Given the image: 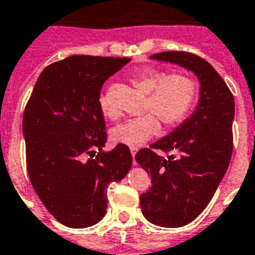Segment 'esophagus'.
Returning a JSON list of instances; mask_svg holds the SVG:
<instances>
[{"instance_id": "obj_1", "label": "esophagus", "mask_w": 255, "mask_h": 255, "mask_svg": "<svg viewBox=\"0 0 255 255\" xmlns=\"http://www.w3.org/2000/svg\"><path fill=\"white\" fill-rule=\"evenodd\" d=\"M136 151H138V149H136V147H131V154H132V158H135ZM133 164H135V162H133Z\"/></svg>"}]
</instances>
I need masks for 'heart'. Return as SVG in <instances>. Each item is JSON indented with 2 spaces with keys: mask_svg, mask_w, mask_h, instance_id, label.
Returning <instances> with one entry per match:
<instances>
[{
  "mask_svg": "<svg viewBox=\"0 0 255 255\" xmlns=\"http://www.w3.org/2000/svg\"><path fill=\"white\" fill-rule=\"evenodd\" d=\"M131 83L146 94V115L119 124L111 131L115 143L138 147L158 133L160 122L166 128L180 124L188 116L198 95V83L184 72L166 73L157 68H142L129 76ZM100 106L105 116L115 119L116 111L106 97H101Z\"/></svg>",
  "mask_w": 255,
  "mask_h": 255,
  "instance_id": "obj_1",
  "label": "heart"
}]
</instances>
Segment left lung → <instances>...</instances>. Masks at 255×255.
Wrapping results in <instances>:
<instances>
[{
    "label": "left lung",
    "instance_id": "left-lung-1",
    "mask_svg": "<svg viewBox=\"0 0 255 255\" xmlns=\"http://www.w3.org/2000/svg\"><path fill=\"white\" fill-rule=\"evenodd\" d=\"M151 58L187 68L201 84L199 102L191 116L135 155L153 183L140 195L142 213L151 224L177 228L202 213L228 169L235 101L216 69L197 54L162 52Z\"/></svg>",
    "mask_w": 255,
    "mask_h": 255
}]
</instances>
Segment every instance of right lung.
Instances as JSON below:
<instances>
[{"instance_id": "obj_1", "label": "right lung", "mask_w": 255, "mask_h": 255, "mask_svg": "<svg viewBox=\"0 0 255 255\" xmlns=\"http://www.w3.org/2000/svg\"><path fill=\"white\" fill-rule=\"evenodd\" d=\"M127 57L71 56L50 64L25 105L23 133L31 184L45 208L65 227L86 228L106 214V188L132 165L126 144L104 151L102 84Z\"/></svg>"}]
</instances>
